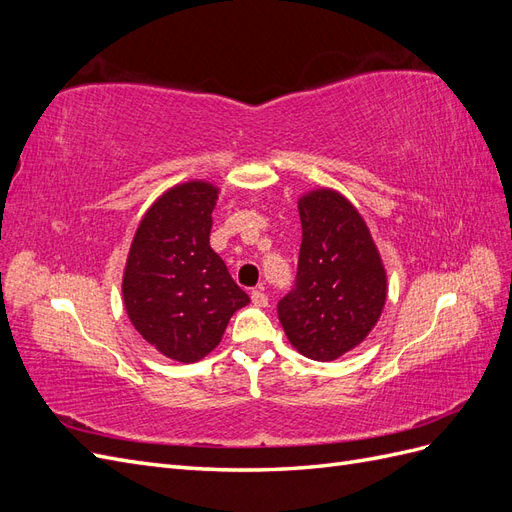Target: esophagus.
I'll use <instances>...</instances> for the list:
<instances>
[{"label":"esophagus","mask_w":512,"mask_h":512,"mask_svg":"<svg viewBox=\"0 0 512 512\" xmlns=\"http://www.w3.org/2000/svg\"><path fill=\"white\" fill-rule=\"evenodd\" d=\"M252 303H254L256 307H267V305H269V297L265 294V290H262V288L252 290Z\"/></svg>","instance_id":"esophagus-1"}]
</instances>
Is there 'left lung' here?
<instances>
[{
	"label": "left lung",
	"instance_id": "left-lung-1",
	"mask_svg": "<svg viewBox=\"0 0 512 512\" xmlns=\"http://www.w3.org/2000/svg\"><path fill=\"white\" fill-rule=\"evenodd\" d=\"M303 241L297 286L277 303L288 342L307 359L333 361L359 346L386 303V271L371 232L331 188L299 198Z\"/></svg>",
	"mask_w": 512,
	"mask_h": 512
}]
</instances>
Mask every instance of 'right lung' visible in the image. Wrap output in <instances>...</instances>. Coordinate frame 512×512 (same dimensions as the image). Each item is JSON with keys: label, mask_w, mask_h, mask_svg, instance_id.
I'll return each mask as SVG.
<instances>
[{"label": "right lung", "mask_w": 512, "mask_h": 512, "mask_svg": "<svg viewBox=\"0 0 512 512\" xmlns=\"http://www.w3.org/2000/svg\"><path fill=\"white\" fill-rule=\"evenodd\" d=\"M220 188L192 179L153 203L138 224L123 269V307L160 354L196 363L222 342L230 316L250 303L211 250Z\"/></svg>", "instance_id": "1"}]
</instances>
